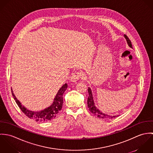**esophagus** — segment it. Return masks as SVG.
<instances>
[{"instance_id": "esophagus-1", "label": "esophagus", "mask_w": 153, "mask_h": 153, "mask_svg": "<svg viewBox=\"0 0 153 153\" xmlns=\"http://www.w3.org/2000/svg\"><path fill=\"white\" fill-rule=\"evenodd\" d=\"M84 78V74L81 72L76 71L72 74L71 79L72 82H76V81L79 79V78Z\"/></svg>"}]
</instances>
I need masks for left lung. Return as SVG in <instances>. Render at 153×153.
I'll return each instance as SVG.
<instances>
[{"label": "left lung", "instance_id": "obj_1", "mask_svg": "<svg viewBox=\"0 0 153 153\" xmlns=\"http://www.w3.org/2000/svg\"><path fill=\"white\" fill-rule=\"evenodd\" d=\"M124 37L127 40V44H128L129 46L132 48V44H131V41L130 40V39L128 38V36L126 35H124ZM88 91L89 93V96L87 100V105L89 109L90 112L93 114L94 115L100 118H102V119H106V118H115L117 116H111L107 115L105 114H104L102 112H101L100 110L97 109L96 108V107L94 105V100H93V97H92V91L90 88L88 87Z\"/></svg>", "mask_w": 153, "mask_h": 153}]
</instances>
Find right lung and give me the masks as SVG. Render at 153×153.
<instances>
[{
  "label": "right lung",
  "mask_w": 153,
  "mask_h": 153,
  "mask_svg": "<svg viewBox=\"0 0 153 153\" xmlns=\"http://www.w3.org/2000/svg\"><path fill=\"white\" fill-rule=\"evenodd\" d=\"M67 87L68 85L66 84L63 85V86L58 91L54 99L53 104L48 108L39 112L31 111L25 108L21 105V103L19 101V100H17L15 95L13 93L12 90V92L14 100H15L18 107L28 118L38 122H46L55 118L57 114L62 109L63 104V94Z\"/></svg>",
  "instance_id": "add662e5"
}]
</instances>
